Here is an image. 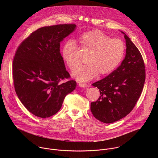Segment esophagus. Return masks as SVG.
I'll return each mask as SVG.
<instances>
[{"label":"esophagus","mask_w":158,"mask_h":158,"mask_svg":"<svg viewBox=\"0 0 158 158\" xmlns=\"http://www.w3.org/2000/svg\"><path fill=\"white\" fill-rule=\"evenodd\" d=\"M79 85L81 87H87V85L86 84H85V83H81V82H79Z\"/></svg>","instance_id":"esophagus-1"}]
</instances>
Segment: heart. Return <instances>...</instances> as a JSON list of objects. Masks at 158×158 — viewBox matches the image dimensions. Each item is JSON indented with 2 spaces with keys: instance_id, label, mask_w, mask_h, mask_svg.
<instances>
[{
  "instance_id": "1",
  "label": "heart",
  "mask_w": 158,
  "mask_h": 158,
  "mask_svg": "<svg viewBox=\"0 0 158 158\" xmlns=\"http://www.w3.org/2000/svg\"><path fill=\"white\" fill-rule=\"evenodd\" d=\"M80 47L88 52L84 62L73 72V77L85 82L97 75L102 76L113 71L123 60L125 45L119 39H110L99 30L83 33L79 39ZM62 57L67 67L73 70L79 65L78 48L73 39H67L62 48Z\"/></svg>"
}]
</instances>
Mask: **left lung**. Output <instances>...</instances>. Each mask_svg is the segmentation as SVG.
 I'll return each instance as SVG.
<instances>
[{
  "instance_id": "1",
  "label": "left lung",
  "mask_w": 158,
  "mask_h": 158,
  "mask_svg": "<svg viewBox=\"0 0 158 158\" xmlns=\"http://www.w3.org/2000/svg\"><path fill=\"white\" fill-rule=\"evenodd\" d=\"M126 56L121 64L105 78L93 84L101 96L91 102L93 116L104 123H114L126 116L133 109L144 87L146 73L143 57L127 35Z\"/></svg>"
}]
</instances>
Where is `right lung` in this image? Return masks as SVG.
Instances as JSON below:
<instances>
[{"instance_id":"add662e5","label":"right lung","mask_w":158,"mask_h":158,"mask_svg":"<svg viewBox=\"0 0 158 158\" xmlns=\"http://www.w3.org/2000/svg\"><path fill=\"white\" fill-rule=\"evenodd\" d=\"M75 24L43 27L22 42L15 52L12 74L15 93L26 108L37 117L56 114L76 82L70 78L60 52V43L75 31Z\"/></svg>"}]
</instances>
